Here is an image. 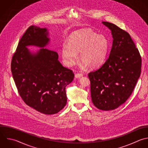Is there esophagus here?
Here are the masks:
<instances>
[{
	"label": "esophagus",
	"mask_w": 148,
	"mask_h": 148,
	"mask_svg": "<svg viewBox=\"0 0 148 148\" xmlns=\"http://www.w3.org/2000/svg\"><path fill=\"white\" fill-rule=\"evenodd\" d=\"M83 76V75L82 73H76L75 75V77L77 78V79H79V78H80L81 77Z\"/></svg>",
	"instance_id": "obj_1"
}]
</instances>
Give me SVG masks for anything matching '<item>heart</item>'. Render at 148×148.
I'll return each instance as SVG.
<instances>
[{
	"label": "heart",
	"mask_w": 148,
	"mask_h": 148,
	"mask_svg": "<svg viewBox=\"0 0 148 148\" xmlns=\"http://www.w3.org/2000/svg\"><path fill=\"white\" fill-rule=\"evenodd\" d=\"M109 47L108 39L102 35L90 30L77 31L72 33L69 43L64 42L62 46V55L64 64L71 66L79 60L89 68L99 66L104 61Z\"/></svg>",
	"instance_id": "obj_1"
}]
</instances>
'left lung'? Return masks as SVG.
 Here are the masks:
<instances>
[{"instance_id": "1", "label": "left lung", "mask_w": 148, "mask_h": 148, "mask_svg": "<svg viewBox=\"0 0 148 148\" xmlns=\"http://www.w3.org/2000/svg\"><path fill=\"white\" fill-rule=\"evenodd\" d=\"M102 24L111 31L112 46L105 62L88 76L93 104L106 111L117 108L131 95L140 75L141 57L128 33L112 23Z\"/></svg>"}]
</instances>
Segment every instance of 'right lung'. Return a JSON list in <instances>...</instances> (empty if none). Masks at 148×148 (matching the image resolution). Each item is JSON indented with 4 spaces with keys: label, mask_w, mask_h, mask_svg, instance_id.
Returning <instances> with one entry per match:
<instances>
[{
    "label": "right lung",
    "mask_w": 148,
    "mask_h": 148,
    "mask_svg": "<svg viewBox=\"0 0 148 148\" xmlns=\"http://www.w3.org/2000/svg\"><path fill=\"white\" fill-rule=\"evenodd\" d=\"M47 28L29 27L14 54L11 70L18 91L25 103L46 114L59 112L66 105L65 87L74 74L58 61V53L45 48L49 43ZM41 48L36 53L27 46Z\"/></svg>",
    "instance_id": "right-lung-1"
}]
</instances>
